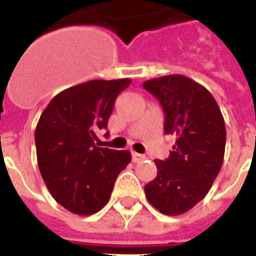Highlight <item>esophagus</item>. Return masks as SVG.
Masks as SVG:
<instances>
[{"mask_svg": "<svg viewBox=\"0 0 256 256\" xmlns=\"http://www.w3.org/2000/svg\"><path fill=\"white\" fill-rule=\"evenodd\" d=\"M146 158L144 155H141L138 152H132V159H133V162H140L142 159Z\"/></svg>", "mask_w": 256, "mask_h": 256, "instance_id": "1", "label": "esophagus"}]
</instances>
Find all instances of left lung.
Wrapping results in <instances>:
<instances>
[{
    "label": "left lung",
    "mask_w": 256,
    "mask_h": 256,
    "mask_svg": "<svg viewBox=\"0 0 256 256\" xmlns=\"http://www.w3.org/2000/svg\"><path fill=\"white\" fill-rule=\"evenodd\" d=\"M142 87L164 108L165 133L176 137L169 158L155 160L158 173L146 186V196L159 212L182 215L205 198L220 172L224 120L212 94L183 74L146 80Z\"/></svg>",
    "instance_id": "1"
}]
</instances>
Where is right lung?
Wrapping results in <instances>:
<instances>
[{
  "mask_svg": "<svg viewBox=\"0 0 256 256\" xmlns=\"http://www.w3.org/2000/svg\"><path fill=\"white\" fill-rule=\"evenodd\" d=\"M130 78L90 80L60 91L36 128L37 162L56 202L76 215H92L110 201L118 174L130 164L128 151L94 144L106 128L118 94Z\"/></svg>",
  "mask_w": 256,
  "mask_h": 256,
  "instance_id": "obj_1",
  "label": "right lung"
}]
</instances>
